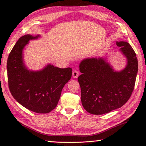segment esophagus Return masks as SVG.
Listing matches in <instances>:
<instances>
[{
	"label": "esophagus",
	"instance_id": "34e87169",
	"mask_svg": "<svg viewBox=\"0 0 146 146\" xmlns=\"http://www.w3.org/2000/svg\"><path fill=\"white\" fill-rule=\"evenodd\" d=\"M79 75V72L77 70H74L73 71V73H72V76H73V78H76Z\"/></svg>",
	"mask_w": 146,
	"mask_h": 146
}]
</instances>
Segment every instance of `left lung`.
Returning <instances> with one entry per match:
<instances>
[{
    "instance_id": "1",
    "label": "left lung",
    "mask_w": 146,
    "mask_h": 146,
    "mask_svg": "<svg viewBox=\"0 0 146 146\" xmlns=\"http://www.w3.org/2000/svg\"><path fill=\"white\" fill-rule=\"evenodd\" d=\"M116 44L127 59L122 70H115L103 57L85 58L80 63L82 103L91 114L102 115L120 108L134 90L138 71L135 52L127 42L117 41Z\"/></svg>"
}]
</instances>
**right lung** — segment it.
I'll return each mask as SVG.
<instances>
[{
    "label": "right lung",
    "instance_id": "obj_1",
    "mask_svg": "<svg viewBox=\"0 0 146 146\" xmlns=\"http://www.w3.org/2000/svg\"><path fill=\"white\" fill-rule=\"evenodd\" d=\"M40 37L26 35L15 43L7 59L8 84L18 103L34 112L48 113L57 106L63 88L71 79L72 69L48 64L41 70H29L24 61L23 49L30 40Z\"/></svg>",
    "mask_w": 146,
    "mask_h": 146
}]
</instances>
